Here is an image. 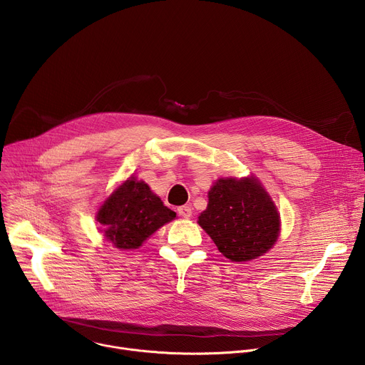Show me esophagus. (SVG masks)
I'll return each instance as SVG.
<instances>
[{
  "label": "esophagus",
  "mask_w": 365,
  "mask_h": 365,
  "mask_svg": "<svg viewBox=\"0 0 365 365\" xmlns=\"http://www.w3.org/2000/svg\"><path fill=\"white\" fill-rule=\"evenodd\" d=\"M178 214H179L180 217H183V218H190V215H192V207H190V205L179 206V207H178Z\"/></svg>",
  "instance_id": "esophagus-1"
}]
</instances>
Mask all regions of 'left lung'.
Wrapping results in <instances>:
<instances>
[{
	"label": "left lung",
	"mask_w": 365,
	"mask_h": 365,
	"mask_svg": "<svg viewBox=\"0 0 365 365\" xmlns=\"http://www.w3.org/2000/svg\"><path fill=\"white\" fill-rule=\"evenodd\" d=\"M207 197L197 222L227 258L248 262L273 247L280 230L279 214L255 179H220Z\"/></svg>",
	"instance_id": "8db88e82"
}]
</instances>
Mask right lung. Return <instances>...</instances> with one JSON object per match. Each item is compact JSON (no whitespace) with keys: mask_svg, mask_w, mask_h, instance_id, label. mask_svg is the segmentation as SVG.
I'll use <instances>...</instances> for the list:
<instances>
[{"mask_svg":"<svg viewBox=\"0 0 365 365\" xmlns=\"http://www.w3.org/2000/svg\"><path fill=\"white\" fill-rule=\"evenodd\" d=\"M175 217L144 182L131 178L101 206L96 220L117 248L135 250Z\"/></svg>","mask_w":365,"mask_h":365,"instance_id":"right-lung-1","label":"right lung"}]
</instances>
